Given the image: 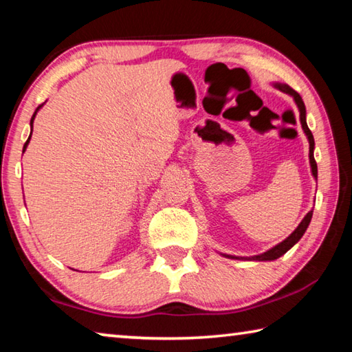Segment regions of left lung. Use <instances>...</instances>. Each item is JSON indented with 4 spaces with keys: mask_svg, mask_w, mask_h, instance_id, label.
<instances>
[{
    "mask_svg": "<svg viewBox=\"0 0 352 352\" xmlns=\"http://www.w3.org/2000/svg\"><path fill=\"white\" fill-rule=\"evenodd\" d=\"M275 87L279 88V90H281V91L290 94V96L295 99V102H296V105H298V110H300V119H301L302 130H305V133H306L307 140H309V160H311L312 175H314L315 178H317V174H318V172H317V162H315V158H314V146H315V142H314V135H312L311 130H309L307 122H306V107H305V102H302V99H301L300 94H298V93L294 90V88H290L289 85H283V83H276ZM312 212H314V211H309V212L306 214V217L301 220V223L298 225V228L294 231V233H292V234L287 237V239L283 241L281 243H278L276 247H273L272 250H269V252H265V253H262V254L252 256V258H242V259H250V261H273V259L281 258V256H283L284 253H287L289 250H290L292 247H294L298 241L301 239L302 234L306 233L307 226H309V223H311ZM225 256H226V258H231V259H239V258H237V256H228V254H225Z\"/></svg>",
    "mask_w": 352,
    "mask_h": 352,
    "instance_id": "obj_1",
    "label": "left lung"
}]
</instances>
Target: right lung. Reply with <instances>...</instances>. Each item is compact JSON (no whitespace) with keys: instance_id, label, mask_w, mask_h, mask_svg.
<instances>
[{"instance_id":"add662e5","label":"right lung","mask_w":352,"mask_h":352,"mask_svg":"<svg viewBox=\"0 0 352 352\" xmlns=\"http://www.w3.org/2000/svg\"><path fill=\"white\" fill-rule=\"evenodd\" d=\"M40 107L41 105H38L37 107V110L40 109ZM37 110H35V113H34V115H32V119H31V127H32V122H34V118H35V115H37ZM31 135H32V130H31ZM29 140H31V136H29V138H28V141H26V144H25V148H26V146H28V142H29Z\"/></svg>"}]
</instances>
